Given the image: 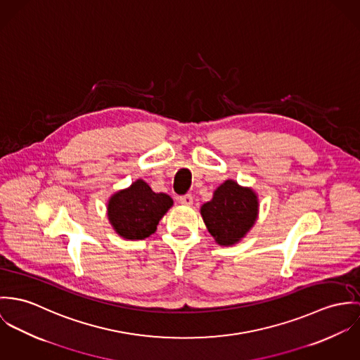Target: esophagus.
Wrapping results in <instances>:
<instances>
[{
    "mask_svg": "<svg viewBox=\"0 0 360 360\" xmlns=\"http://www.w3.org/2000/svg\"><path fill=\"white\" fill-rule=\"evenodd\" d=\"M179 202L184 204V205H192L193 204V196L192 195H184V196H179Z\"/></svg>",
    "mask_w": 360,
    "mask_h": 360,
    "instance_id": "34e87169",
    "label": "esophagus"
}]
</instances>
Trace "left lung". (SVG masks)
Listing matches in <instances>:
<instances>
[{"instance_id": "1", "label": "left lung", "mask_w": 360, "mask_h": 360, "mask_svg": "<svg viewBox=\"0 0 360 360\" xmlns=\"http://www.w3.org/2000/svg\"><path fill=\"white\" fill-rule=\"evenodd\" d=\"M202 221L219 245H233L245 236L258 217V198L251 188L228 179L200 208Z\"/></svg>"}]
</instances>
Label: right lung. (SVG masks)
<instances>
[{"label":"right lung","instance_id":"1","mask_svg":"<svg viewBox=\"0 0 360 360\" xmlns=\"http://www.w3.org/2000/svg\"><path fill=\"white\" fill-rule=\"evenodd\" d=\"M172 202L168 195L155 193L145 181L138 179L110 198L108 217L121 238L143 240L156 232Z\"/></svg>","mask_w":360,"mask_h":360}]
</instances>
